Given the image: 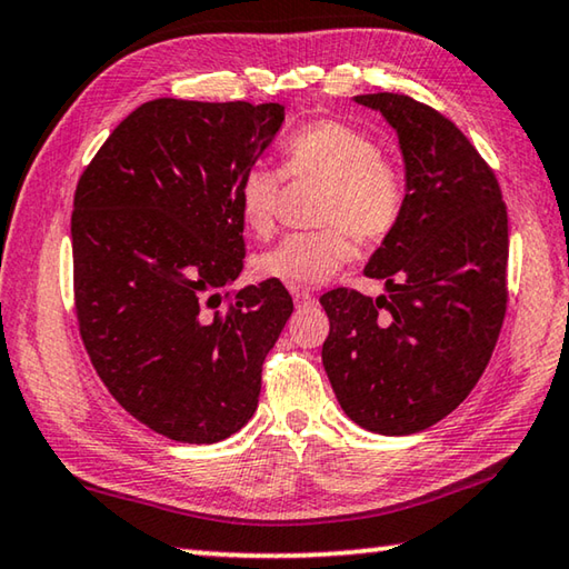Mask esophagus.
<instances>
[{
    "instance_id": "esophagus-1",
    "label": "esophagus",
    "mask_w": 569,
    "mask_h": 569,
    "mask_svg": "<svg viewBox=\"0 0 569 569\" xmlns=\"http://www.w3.org/2000/svg\"><path fill=\"white\" fill-rule=\"evenodd\" d=\"M291 293H293V301H296V306H311L316 298L306 291V288H291Z\"/></svg>"
}]
</instances>
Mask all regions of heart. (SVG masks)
Segmentation results:
<instances>
[{
	"label": "heart",
	"instance_id": "heart-1",
	"mask_svg": "<svg viewBox=\"0 0 569 569\" xmlns=\"http://www.w3.org/2000/svg\"><path fill=\"white\" fill-rule=\"evenodd\" d=\"M283 178L319 180L316 206L321 228L291 233L256 256L253 271L286 286H311L331 278L353 253L351 236L363 246L387 238L403 210L401 172L381 158L379 142L353 124L313 120L291 132L281 148V172L253 166L238 182L236 198L246 228L268 238L276 228Z\"/></svg>",
	"mask_w": 569,
	"mask_h": 569
}]
</instances>
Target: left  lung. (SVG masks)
<instances>
[{
    "instance_id": "left-lung-1",
    "label": "left lung",
    "mask_w": 569,
    "mask_h": 569,
    "mask_svg": "<svg viewBox=\"0 0 569 569\" xmlns=\"http://www.w3.org/2000/svg\"><path fill=\"white\" fill-rule=\"evenodd\" d=\"M399 134L407 196L363 273L389 296H321L323 369L346 417L373 435L429 429L469 397L507 313V206L455 122L409 94H359Z\"/></svg>"
}]
</instances>
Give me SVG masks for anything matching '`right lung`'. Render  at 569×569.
Listing matches in <instances>:
<instances>
[{
	"mask_svg": "<svg viewBox=\"0 0 569 569\" xmlns=\"http://www.w3.org/2000/svg\"><path fill=\"white\" fill-rule=\"evenodd\" d=\"M283 104L160 98L140 104L80 176L74 313L120 407L182 445H216L258 407L293 298L281 281L220 293L243 271L238 182Z\"/></svg>",
	"mask_w": 569,
	"mask_h": 569,
	"instance_id": "1",
	"label": "right lung"
}]
</instances>
